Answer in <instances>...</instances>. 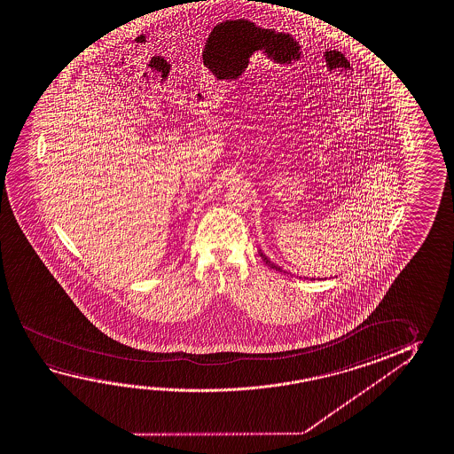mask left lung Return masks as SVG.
Instances as JSON below:
<instances>
[{"label":"left lung","mask_w":454,"mask_h":454,"mask_svg":"<svg viewBox=\"0 0 454 454\" xmlns=\"http://www.w3.org/2000/svg\"><path fill=\"white\" fill-rule=\"evenodd\" d=\"M260 256L262 258V261L268 264L269 268L274 269V270H278V272H282L283 269L280 268V266H277L275 262H272V261L269 260L268 256L264 254V253L261 252L260 250ZM283 272H286V270H283ZM312 280H315V278H312Z\"/></svg>","instance_id":"left-lung-1"}]
</instances>
